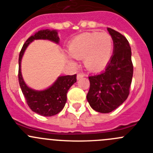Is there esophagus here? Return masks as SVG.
<instances>
[{
  "instance_id": "esophagus-1",
  "label": "esophagus",
  "mask_w": 153,
  "mask_h": 153,
  "mask_svg": "<svg viewBox=\"0 0 153 153\" xmlns=\"http://www.w3.org/2000/svg\"><path fill=\"white\" fill-rule=\"evenodd\" d=\"M85 74H83V73H78V75H77V79L79 80V79H81V78H83V77H85Z\"/></svg>"
}]
</instances>
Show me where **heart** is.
I'll list each match as a JSON object with an SVG mask.
<instances>
[{
	"label": "heart",
	"mask_w": 153,
	"mask_h": 153,
	"mask_svg": "<svg viewBox=\"0 0 153 153\" xmlns=\"http://www.w3.org/2000/svg\"><path fill=\"white\" fill-rule=\"evenodd\" d=\"M113 50V39L106 32L84 33L75 37L68 44V53L76 59H84L86 68L100 71L109 62ZM69 62L74 64L72 59Z\"/></svg>",
	"instance_id": "obj_1"
}]
</instances>
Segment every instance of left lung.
I'll list each match as a JSON object with an SVG mask.
<instances>
[{
	"instance_id": "obj_1",
	"label": "left lung",
	"mask_w": 153,
	"mask_h": 153,
	"mask_svg": "<svg viewBox=\"0 0 153 153\" xmlns=\"http://www.w3.org/2000/svg\"><path fill=\"white\" fill-rule=\"evenodd\" d=\"M113 39V54L105 70L89 76L90 89L87 100L93 109L109 113L127 100L133 77L131 49L122 34L107 28Z\"/></svg>"
}]
</instances>
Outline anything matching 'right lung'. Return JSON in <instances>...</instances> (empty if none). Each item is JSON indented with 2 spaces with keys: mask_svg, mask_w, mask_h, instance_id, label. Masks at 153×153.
<instances>
[{
  "mask_svg": "<svg viewBox=\"0 0 153 153\" xmlns=\"http://www.w3.org/2000/svg\"><path fill=\"white\" fill-rule=\"evenodd\" d=\"M56 30H41L28 38L22 46L19 56V82L27 104L31 110L42 116H53L61 112L67 100V92L76 82V75L58 77L50 88L36 91L28 88L22 78L21 61L27 47L35 40H49L59 44V38Z\"/></svg>",
  "mask_w": 153,
  "mask_h": 153,
  "instance_id": "right-lung-1",
  "label": "right lung"
}]
</instances>
